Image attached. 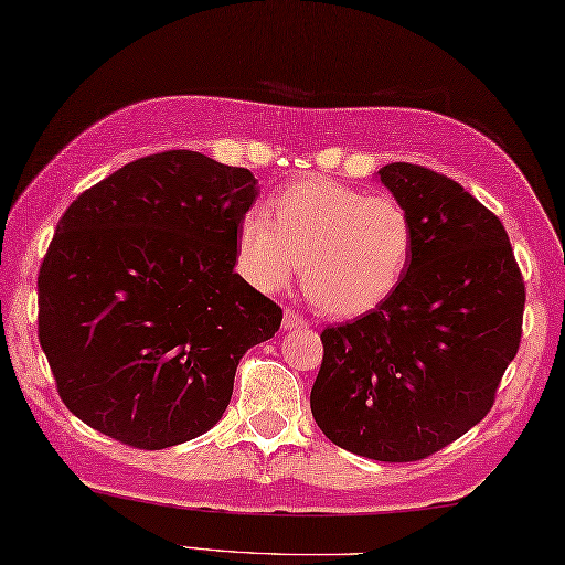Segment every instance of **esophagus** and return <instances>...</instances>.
<instances>
[{
    "instance_id": "obj_1",
    "label": "esophagus",
    "mask_w": 565,
    "mask_h": 565,
    "mask_svg": "<svg viewBox=\"0 0 565 565\" xmlns=\"http://www.w3.org/2000/svg\"><path fill=\"white\" fill-rule=\"evenodd\" d=\"M284 328L286 330H296V328H308V320L298 313V310L286 308L284 310Z\"/></svg>"
}]
</instances>
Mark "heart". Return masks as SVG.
Wrapping results in <instances>:
<instances>
[{
    "instance_id": "1",
    "label": "heart",
    "mask_w": 565,
    "mask_h": 565,
    "mask_svg": "<svg viewBox=\"0 0 565 565\" xmlns=\"http://www.w3.org/2000/svg\"><path fill=\"white\" fill-rule=\"evenodd\" d=\"M237 269L279 291L303 262V286L330 316L369 313L398 289L415 255V221L395 196L306 177L249 211L237 227Z\"/></svg>"
}]
</instances>
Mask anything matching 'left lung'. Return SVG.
Listing matches in <instances>:
<instances>
[{"label": "left lung", "mask_w": 565, "mask_h": 565, "mask_svg": "<svg viewBox=\"0 0 565 565\" xmlns=\"http://www.w3.org/2000/svg\"><path fill=\"white\" fill-rule=\"evenodd\" d=\"M379 177L413 215L415 255L388 301L322 330L310 411L338 447L403 463L490 413L520 350L524 279L505 225L459 182L407 162Z\"/></svg>", "instance_id": "left-lung-1"}]
</instances>
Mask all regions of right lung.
<instances>
[{
	"mask_svg": "<svg viewBox=\"0 0 565 565\" xmlns=\"http://www.w3.org/2000/svg\"><path fill=\"white\" fill-rule=\"evenodd\" d=\"M257 179L164 150L82 191L39 271V340L72 415L136 449L209 431L281 308L235 274Z\"/></svg>",
	"mask_w": 565,
	"mask_h": 565,
	"instance_id": "add662e5",
	"label": "right lung"
}]
</instances>
